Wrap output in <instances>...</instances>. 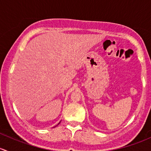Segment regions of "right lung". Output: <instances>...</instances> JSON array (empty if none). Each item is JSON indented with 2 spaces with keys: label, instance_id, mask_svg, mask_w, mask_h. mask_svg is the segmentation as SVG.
<instances>
[{
  "label": "right lung",
  "instance_id": "add662e5",
  "mask_svg": "<svg viewBox=\"0 0 151 151\" xmlns=\"http://www.w3.org/2000/svg\"><path fill=\"white\" fill-rule=\"evenodd\" d=\"M59 123H58V124H59Z\"/></svg>",
  "mask_w": 151,
  "mask_h": 151
}]
</instances>
